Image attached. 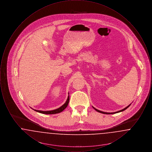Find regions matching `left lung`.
<instances>
[{
  "label": "left lung",
  "mask_w": 152,
  "mask_h": 152,
  "mask_svg": "<svg viewBox=\"0 0 152 152\" xmlns=\"http://www.w3.org/2000/svg\"><path fill=\"white\" fill-rule=\"evenodd\" d=\"M130 105H129L128 107H126V108H125L123 109L122 110H119V111H117V112H113V113H108V112H102L101 110H98V109H97L94 108V107H93L97 111V112H100V113H103V114H115V113H119V112H123L124 110H125V109H126L128 108L129 106H130Z\"/></svg>",
  "instance_id": "left-lung-1"
}]
</instances>
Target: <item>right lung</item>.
<instances>
[{
  "label": "right lung",
  "mask_w": 152,
  "mask_h": 152,
  "mask_svg": "<svg viewBox=\"0 0 152 152\" xmlns=\"http://www.w3.org/2000/svg\"><path fill=\"white\" fill-rule=\"evenodd\" d=\"M69 96H68L67 100L65 102V103L60 108L58 109H56L55 110H47V111H42V110H36V109H34V110H35L36 112H39L40 113H43V114H46V115H52V114H56V113H58L61 112L63 110H64L66 107L68 106V104L69 103Z\"/></svg>",
  "instance_id": "add662e5"
}]
</instances>
